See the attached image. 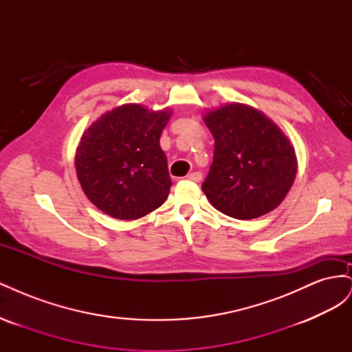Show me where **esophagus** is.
I'll list each match as a JSON object with an SVG mask.
<instances>
[{
	"mask_svg": "<svg viewBox=\"0 0 352 352\" xmlns=\"http://www.w3.org/2000/svg\"><path fill=\"white\" fill-rule=\"evenodd\" d=\"M186 177H188L189 180H192V182H201L202 175H201L199 172H192V173H189Z\"/></svg>",
	"mask_w": 352,
	"mask_h": 352,
	"instance_id": "34e87169",
	"label": "esophagus"
}]
</instances>
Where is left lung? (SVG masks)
Here are the masks:
<instances>
[{
	"mask_svg": "<svg viewBox=\"0 0 352 352\" xmlns=\"http://www.w3.org/2000/svg\"><path fill=\"white\" fill-rule=\"evenodd\" d=\"M204 122L214 138V155L201 188L212 207L239 220L278 207L298 167L294 146L278 124L239 102L210 110Z\"/></svg>",
	"mask_w": 352,
	"mask_h": 352,
	"instance_id": "1",
	"label": "left lung"
}]
</instances>
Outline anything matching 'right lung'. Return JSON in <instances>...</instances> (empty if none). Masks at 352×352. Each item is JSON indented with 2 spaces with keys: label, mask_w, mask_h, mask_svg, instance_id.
I'll list each match as a JSON object with an SVG mask.
<instances>
[{
  "label": "right lung",
  "mask_w": 352,
  "mask_h": 352,
  "mask_svg": "<svg viewBox=\"0 0 352 352\" xmlns=\"http://www.w3.org/2000/svg\"><path fill=\"white\" fill-rule=\"evenodd\" d=\"M170 111L124 104L102 114L80 138L76 175L85 195L105 214L135 220L167 199L172 179L160 136Z\"/></svg>",
  "instance_id": "add662e5"
}]
</instances>
